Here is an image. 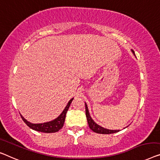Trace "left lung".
<instances>
[{
    "label": "left lung",
    "mask_w": 160,
    "mask_h": 160,
    "mask_svg": "<svg viewBox=\"0 0 160 160\" xmlns=\"http://www.w3.org/2000/svg\"><path fill=\"white\" fill-rule=\"evenodd\" d=\"M131 51H132V52H133V55H135V53H134V51L133 50H131ZM85 109H86V116H87L88 124H89V128L92 131L95 132V133H102V134L114 133H117V132L120 131V130H110V129L105 128H103V127L99 126V125L97 124L96 122L94 121L93 119L92 118V117L90 116L89 109H88L87 105L86 102H85Z\"/></svg>",
    "instance_id": "obj_1"
}]
</instances>
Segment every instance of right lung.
I'll return each instance as SVG.
<instances>
[{"mask_svg": "<svg viewBox=\"0 0 160 160\" xmlns=\"http://www.w3.org/2000/svg\"><path fill=\"white\" fill-rule=\"evenodd\" d=\"M73 99V98L71 99L69 102L67 104L66 108H64L63 112H61V114L59 115L58 117H57L56 118L51 120L49 122H42V123H32V122H29L28 120H27L24 117L21 115L22 120H24V122L30 128L33 129L34 131H40V132H44V133H55V132L58 131L60 129L63 128L65 118H66V115L67 111H68L71 102Z\"/></svg>", "mask_w": 160, "mask_h": 160, "instance_id": "right-lung-1", "label": "right lung"}]
</instances>
